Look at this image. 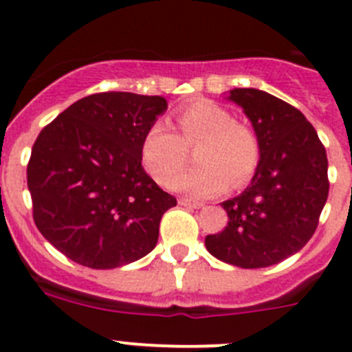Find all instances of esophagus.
<instances>
[{
    "label": "esophagus",
    "instance_id": "esophagus-1",
    "mask_svg": "<svg viewBox=\"0 0 352 352\" xmlns=\"http://www.w3.org/2000/svg\"><path fill=\"white\" fill-rule=\"evenodd\" d=\"M178 203L182 204V206L195 208V210H199V208H203V206H204L203 201H194V199H188V197H179Z\"/></svg>",
    "mask_w": 352,
    "mask_h": 352
}]
</instances>
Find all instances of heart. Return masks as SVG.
I'll list each match as a JSON object with an SVG mask.
<instances>
[{"label":"heart","mask_w":352,"mask_h":352,"mask_svg":"<svg viewBox=\"0 0 352 352\" xmlns=\"http://www.w3.org/2000/svg\"><path fill=\"white\" fill-rule=\"evenodd\" d=\"M179 135L164 123L146 130L141 142V158L146 170L157 182L166 183L182 165L186 146L197 144L198 164L169 180L174 190L194 195H211L234 188L254 178L263 158L259 133L247 121H238L231 111L213 100H195L178 109L174 116Z\"/></svg>","instance_id":"obj_1"}]
</instances>
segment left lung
Here are the masks:
<instances>
[{
    "mask_svg": "<svg viewBox=\"0 0 352 352\" xmlns=\"http://www.w3.org/2000/svg\"><path fill=\"white\" fill-rule=\"evenodd\" d=\"M263 142V158L243 194L222 203L229 222L206 236L211 256L239 268H266L307 245L328 199V158L310 121L287 102L254 88L229 96Z\"/></svg>",
    "mask_w": 352,
    "mask_h": 352,
    "instance_id": "1",
    "label": "left lung"
}]
</instances>
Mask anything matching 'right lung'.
I'll return each mask as SVG.
<instances>
[{
	"label": "right lung",
	"instance_id": "right-lung-1",
	"mask_svg": "<svg viewBox=\"0 0 352 352\" xmlns=\"http://www.w3.org/2000/svg\"><path fill=\"white\" fill-rule=\"evenodd\" d=\"M166 109L164 96L95 93L38 133L28 162L33 220L68 259L113 270L155 248L176 197L142 169L141 142Z\"/></svg>",
	"mask_w": 352,
	"mask_h": 352
}]
</instances>
